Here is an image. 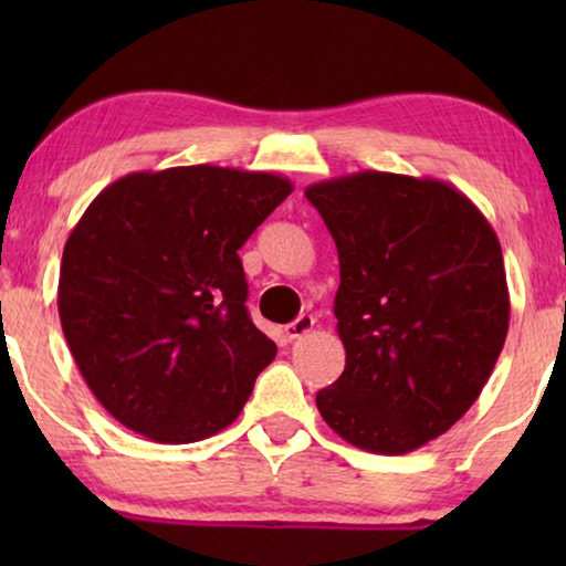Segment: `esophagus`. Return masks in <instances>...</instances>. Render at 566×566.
Instances as JSON below:
<instances>
[{"label":"esophagus","mask_w":566,"mask_h":566,"mask_svg":"<svg viewBox=\"0 0 566 566\" xmlns=\"http://www.w3.org/2000/svg\"><path fill=\"white\" fill-rule=\"evenodd\" d=\"M314 329V316L312 314H301L298 316V319H293L291 324H285V337H289L291 339V343H293V339H301V337H304V335H308V332H312Z\"/></svg>","instance_id":"1"}]
</instances>
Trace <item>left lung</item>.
Returning a JSON list of instances; mask_svg holds the SVG:
<instances>
[{
	"instance_id": "8db88e82",
	"label": "left lung",
	"mask_w": 566,
	"mask_h": 566,
	"mask_svg": "<svg viewBox=\"0 0 566 566\" xmlns=\"http://www.w3.org/2000/svg\"><path fill=\"white\" fill-rule=\"evenodd\" d=\"M306 198L337 244L345 370L316 394L324 422L370 453L417 451L451 430L492 376L510 324L500 239L432 177L355 172Z\"/></svg>"
}]
</instances>
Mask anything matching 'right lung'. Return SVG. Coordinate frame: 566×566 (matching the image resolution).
<instances>
[{
  "mask_svg": "<svg viewBox=\"0 0 566 566\" xmlns=\"http://www.w3.org/2000/svg\"><path fill=\"white\" fill-rule=\"evenodd\" d=\"M273 172L192 165L130 172L66 239L61 329L99 405L154 443L237 420L277 347L247 314L239 247L291 196Z\"/></svg>",
  "mask_w": 566,
  "mask_h": 566,
  "instance_id": "add662e5",
  "label": "right lung"
}]
</instances>
